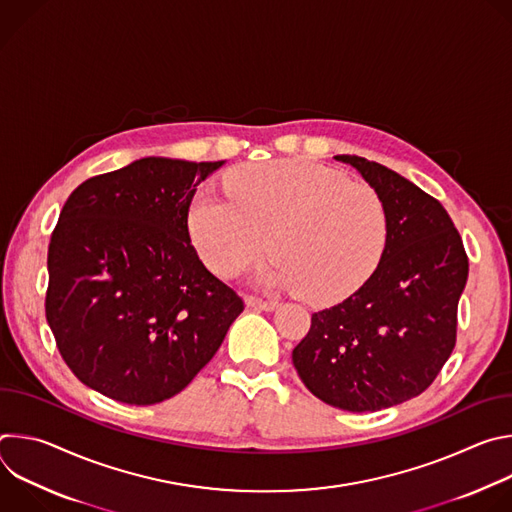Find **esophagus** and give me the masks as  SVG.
Instances as JSON below:
<instances>
[{"mask_svg": "<svg viewBox=\"0 0 512 512\" xmlns=\"http://www.w3.org/2000/svg\"><path fill=\"white\" fill-rule=\"evenodd\" d=\"M245 304L253 310H263V312H271L277 308V302H271V300H261V298H255V296H247L245 298Z\"/></svg>", "mask_w": 512, "mask_h": 512, "instance_id": "34e87169", "label": "esophagus"}]
</instances>
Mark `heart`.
I'll list each match as a JSON object with an SVG mask.
<instances>
[{
  "instance_id": "1",
  "label": "heart",
  "mask_w": 512,
  "mask_h": 512,
  "mask_svg": "<svg viewBox=\"0 0 512 512\" xmlns=\"http://www.w3.org/2000/svg\"><path fill=\"white\" fill-rule=\"evenodd\" d=\"M227 195L198 190L188 231L202 261L233 277L269 249L261 285L300 287L312 304H336L375 273L389 233L375 188L308 160L247 164L225 180Z\"/></svg>"
}]
</instances>
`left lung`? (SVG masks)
<instances>
[{
  "label": "left lung",
  "instance_id": "8db88e82",
  "mask_svg": "<svg viewBox=\"0 0 512 512\" xmlns=\"http://www.w3.org/2000/svg\"><path fill=\"white\" fill-rule=\"evenodd\" d=\"M334 160L352 166L381 196L387 245L367 283L312 314L291 360L324 403L379 411L421 395L450 358L468 257L450 214L433 196L377 162Z\"/></svg>",
  "mask_w": 512,
  "mask_h": 512
}]
</instances>
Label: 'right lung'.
Instances as JSON below:
<instances>
[{"mask_svg": "<svg viewBox=\"0 0 512 512\" xmlns=\"http://www.w3.org/2000/svg\"><path fill=\"white\" fill-rule=\"evenodd\" d=\"M223 164L141 158L64 202L48 247L46 320L68 369L101 395L127 405L178 395L243 312L188 233L196 186Z\"/></svg>", "mask_w": 512, "mask_h": 512, "instance_id": "1", "label": "right lung"}]
</instances>
